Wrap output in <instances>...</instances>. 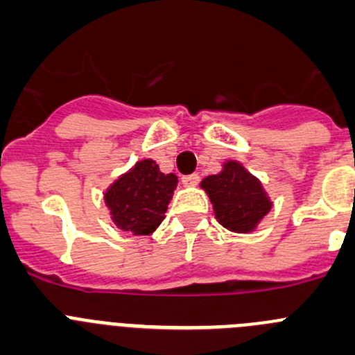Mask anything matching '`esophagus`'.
Listing matches in <instances>:
<instances>
[{"instance_id":"34e87169","label":"esophagus","mask_w":355,"mask_h":355,"mask_svg":"<svg viewBox=\"0 0 355 355\" xmlns=\"http://www.w3.org/2000/svg\"><path fill=\"white\" fill-rule=\"evenodd\" d=\"M198 182H200V175H198V173L184 175V177H182V184L187 185V187H193V185H198Z\"/></svg>"}]
</instances>
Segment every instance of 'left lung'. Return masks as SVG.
<instances>
[{
	"mask_svg": "<svg viewBox=\"0 0 355 355\" xmlns=\"http://www.w3.org/2000/svg\"><path fill=\"white\" fill-rule=\"evenodd\" d=\"M201 187L212 201L217 221L232 232H253L272 207L261 182L241 162H225L221 173L203 178Z\"/></svg>",
	"mask_w": 355,
	"mask_h": 355,
	"instance_id": "1",
	"label": "left lung"
}]
</instances>
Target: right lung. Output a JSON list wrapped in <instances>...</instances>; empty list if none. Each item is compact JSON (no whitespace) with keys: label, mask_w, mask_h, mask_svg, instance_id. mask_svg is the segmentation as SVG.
Here are the masks:
<instances>
[{"label":"right lung","mask_w":355,"mask_h":355,"mask_svg":"<svg viewBox=\"0 0 355 355\" xmlns=\"http://www.w3.org/2000/svg\"><path fill=\"white\" fill-rule=\"evenodd\" d=\"M177 184V175H164L152 159L136 162L104 194L114 225L134 235L155 232L164 219Z\"/></svg>","instance_id":"right-lung-1"}]
</instances>
